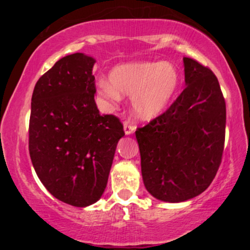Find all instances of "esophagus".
<instances>
[{
	"label": "esophagus",
	"instance_id": "obj_1",
	"mask_svg": "<svg viewBox=\"0 0 250 250\" xmlns=\"http://www.w3.org/2000/svg\"><path fill=\"white\" fill-rule=\"evenodd\" d=\"M134 129H135V126H134V125H132L131 123L126 122L125 124H124V132H125V134H126V135L132 134V133L134 132Z\"/></svg>",
	"mask_w": 250,
	"mask_h": 250
}]
</instances>
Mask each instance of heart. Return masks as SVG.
<instances>
[{"instance_id":"b5f03b06","label":"heart","mask_w":250,"mask_h":250,"mask_svg":"<svg viewBox=\"0 0 250 250\" xmlns=\"http://www.w3.org/2000/svg\"><path fill=\"white\" fill-rule=\"evenodd\" d=\"M109 81H100L98 94L114 104L122 94L132 95L135 116L143 121L158 117L168 107L180 85V74L170 62H131L111 70Z\"/></svg>"}]
</instances>
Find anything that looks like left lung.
<instances>
[{"instance_id":"obj_1","label":"left lung","mask_w":250,"mask_h":250,"mask_svg":"<svg viewBox=\"0 0 250 250\" xmlns=\"http://www.w3.org/2000/svg\"><path fill=\"white\" fill-rule=\"evenodd\" d=\"M184 88L172 105L136 129L146 189L156 199L181 203L210 186L221 165L227 108L208 67L183 58Z\"/></svg>"}]
</instances>
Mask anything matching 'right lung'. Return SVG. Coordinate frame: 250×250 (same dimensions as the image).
I'll list each match as a JSON object with an SVG mask.
<instances>
[{
    "label": "right lung",
    "instance_id": "add662e5",
    "mask_svg": "<svg viewBox=\"0 0 250 250\" xmlns=\"http://www.w3.org/2000/svg\"><path fill=\"white\" fill-rule=\"evenodd\" d=\"M94 63L84 53L61 58L40 77L32 97L33 166L53 197L75 207L100 199L116 146L125 135L116 116L98 110Z\"/></svg>",
    "mask_w": 250,
    "mask_h": 250
}]
</instances>
